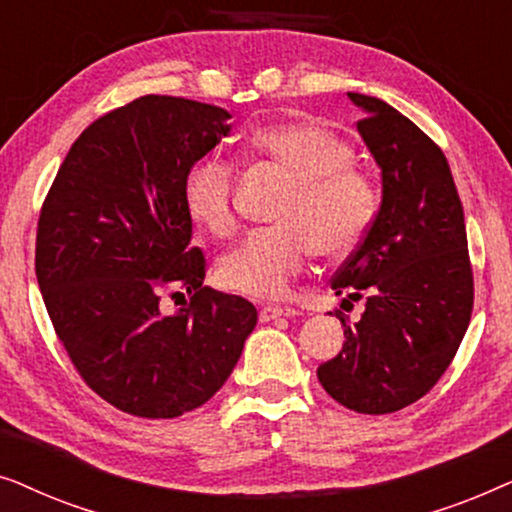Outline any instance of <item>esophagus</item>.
Listing matches in <instances>:
<instances>
[{"mask_svg": "<svg viewBox=\"0 0 512 512\" xmlns=\"http://www.w3.org/2000/svg\"><path fill=\"white\" fill-rule=\"evenodd\" d=\"M296 310L293 307H279V305H265L261 312H258V319L261 321H272L279 317H296Z\"/></svg>", "mask_w": 512, "mask_h": 512, "instance_id": "obj_1", "label": "esophagus"}]
</instances>
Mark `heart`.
<instances>
[{"label":"heart","mask_w":512,"mask_h":512,"mask_svg":"<svg viewBox=\"0 0 512 512\" xmlns=\"http://www.w3.org/2000/svg\"><path fill=\"white\" fill-rule=\"evenodd\" d=\"M247 149L298 181L277 214L282 226L258 230L223 256L219 282L244 296L282 298L314 251L324 258L356 251L375 216V184L352 163L354 149L345 137L307 118L254 132ZM233 188V165L221 158L198 160L181 184L188 219L216 237L233 235Z\"/></svg>","instance_id":"heart-1"}]
</instances>
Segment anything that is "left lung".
<instances>
[{
    "mask_svg": "<svg viewBox=\"0 0 512 512\" xmlns=\"http://www.w3.org/2000/svg\"><path fill=\"white\" fill-rule=\"evenodd\" d=\"M356 130L382 172V202L359 249L331 289L366 300L347 326L342 352L321 363L328 394L363 415L415 403L440 380L464 340L473 310L464 207L445 153L401 111L349 93Z\"/></svg>",
    "mask_w": 512,
    "mask_h": 512,
    "instance_id": "obj_1",
    "label": "left lung"
}]
</instances>
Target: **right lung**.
Listing matches in <instances>:
<instances>
[{"instance_id": "right-lung-1", "label": "right lung", "mask_w": 512, "mask_h": 512, "mask_svg": "<svg viewBox=\"0 0 512 512\" xmlns=\"http://www.w3.org/2000/svg\"><path fill=\"white\" fill-rule=\"evenodd\" d=\"M226 109L144 95L81 132L41 207L37 282L48 317L90 389L114 408L172 419L223 387L256 307L202 286L181 198L191 165L233 125ZM192 300L159 310V289Z\"/></svg>"}]
</instances>
